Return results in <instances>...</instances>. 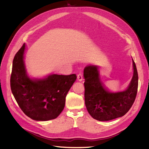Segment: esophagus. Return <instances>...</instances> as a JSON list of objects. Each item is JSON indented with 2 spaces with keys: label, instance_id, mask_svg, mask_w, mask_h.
Listing matches in <instances>:
<instances>
[{
  "label": "esophagus",
  "instance_id": "1",
  "mask_svg": "<svg viewBox=\"0 0 149 149\" xmlns=\"http://www.w3.org/2000/svg\"><path fill=\"white\" fill-rule=\"evenodd\" d=\"M77 80H78L79 81H82V80H83V75H82V74L80 73V74H79L77 75Z\"/></svg>",
  "mask_w": 149,
  "mask_h": 149
}]
</instances>
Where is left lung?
<instances>
[{
	"label": "left lung",
	"mask_w": 149,
	"mask_h": 149,
	"mask_svg": "<svg viewBox=\"0 0 149 149\" xmlns=\"http://www.w3.org/2000/svg\"><path fill=\"white\" fill-rule=\"evenodd\" d=\"M133 76L127 88L124 91L111 92L104 88L100 80L97 65L86 66L85 79V103L88 113L100 121H110L126 114L135 101L138 88V74L132 59Z\"/></svg>",
	"instance_id": "8db88e82"
}]
</instances>
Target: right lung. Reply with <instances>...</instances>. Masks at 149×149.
I'll list each match as a JSON object with an SVG mask.
<instances>
[{
    "instance_id": "1",
    "label": "right lung",
    "mask_w": 149,
    "mask_h": 149,
    "mask_svg": "<svg viewBox=\"0 0 149 149\" xmlns=\"http://www.w3.org/2000/svg\"><path fill=\"white\" fill-rule=\"evenodd\" d=\"M26 45L13 61L11 90L23 112L35 121L56 118L64 109L65 97L77 79L75 74H49L41 79L30 78L24 61Z\"/></svg>"
}]
</instances>
